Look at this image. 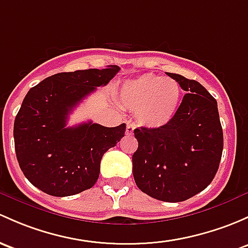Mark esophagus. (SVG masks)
Wrapping results in <instances>:
<instances>
[{
  "mask_svg": "<svg viewBox=\"0 0 248 248\" xmlns=\"http://www.w3.org/2000/svg\"><path fill=\"white\" fill-rule=\"evenodd\" d=\"M134 128H135V124H132V122H127V126H126V134L127 135H132L134 133Z\"/></svg>",
  "mask_w": 248,
  "mask_h": 248,
  "instance_id": "34e87169",
  "label": "esophagus"
}]
</instances>
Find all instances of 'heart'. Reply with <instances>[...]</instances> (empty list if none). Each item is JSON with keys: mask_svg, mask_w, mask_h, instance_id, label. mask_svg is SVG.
<instances>
[{"mask_svg": "<svg viewBox=\"0 0 248 248\" xmlns=\"http://www.w3.org/2000/svg\"><path fill=\"white\" fill-rule=\"evenodd\" d=\"M182 98V88L170 77L146 74L127 80L117 101L124 108L135 110L137 120L147 128H160L173 119Z\"/></svg>", "mask_w": 248, "mask_h": 248, "instance_id": "b5f03b06", "label": "heart"}]
</instances>
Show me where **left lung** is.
I'll return each mask as SVG.
<instances>
[{"instance_id":"1","label":"left lung","mask_w":248,"mask_h":248,"mask_svg":"<svg viewBox=\"0 0 248 248\" xmlns=\"http://www.w3.org/2000/svg\"><path fill=\"white\" fill-rule=\"evenodd\" d=\"M186 93L176 115L160 128L134 129L138 150L133 176L142 192L164 202H182L214 179L223 150L217 102L197 80L166 72Z\"/></svg>"}]
</instances>
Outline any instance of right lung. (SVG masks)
Segmentation results:
<instances>
[{
	"mask_svg": "<svg viewBox=\"0 0 248 248\" xmlns=\"http://www.w3.org/2000/svg\"><path fill=\"white\" fill-rule=\"evenodd\" d=\"M120 67L77 70L45 78L27 93L14 122L19 165L33 186L64 197L90 189L100 176L103 155L124 137L126 124L93 122L66 127L69 114Z\"/></svg>",
	"mask_w": 248,
	"mask_h": 248,
	"instance_id": "obj_1",
	"label": "right lung"
}]
</instances>
